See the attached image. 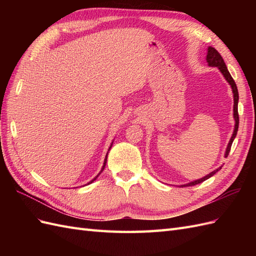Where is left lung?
<instances>
[{
  "label": "left lung",
  "mask_w": 256,
  "mask_h": 256,
  "mask_svg": "<svg viewBox=\"0 0 256 256\" xmlns=\"http://www.w3.org/2000/svg\"><path fill=\"white\" fill-rule=\"evenodd\" d=\"M206 60H207V63L209 66H212V67H218L220 69V72H222V74L224 76V78L226 79V81L230 83V85L232 86V90H233V94H234V118H235V129H234V134L233 136H232L230 140V143L228 145V148H226V157L228 156L230 154V147H232V143H233L234 138L237 134V131H238V125H239V115H238V99H239V95H238V90H237V86H236V83L234 81V79L232 78V76L230 74V72L228 70V67L226 65V63H224V60L221 56V54L216 51L214 48L212 47H209L208 48V53H207V56H206ZM221 168L214 170V172H212L210 174L206 175L205 177L200 178V180H194L192 182H189L187 184H184L182 186V187H188V186H196L198 184H200L205 182L206 180H208L209 177H212V175H214L216 172L219 171Z\"/></svg>",
  "instance_id": "8db88e82"
}]
</instances>
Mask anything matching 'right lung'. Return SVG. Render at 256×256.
<instances>
[{
    "instance_id": "1",
    "label": "right lung",
    "mask_w": 256,
    "mask_h": 256,
    "mask_svg": "<svg viewBox=\"0 0 256 256\" xmlns=\"http://www.w3.org/2000/svg\"><path fill=\"white\" fill-rule=\"evenodd\" d=\"M110 148H111V147H110ZM110 148H109V150H110ZM106 157H108V154H106V159H104V166H102V172L104 171V166H106ZM102 172H100V173H102ZM100 173H99V174H100ZM99 174H98V175H99ZM98 175H97V176H96V177L94 178V180H90V182H88V184H92V182H94V180H96V178L98 177Z\"/></svg>"
}]
</instances>
